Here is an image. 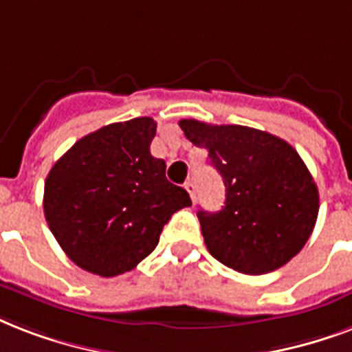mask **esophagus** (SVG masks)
Returning a JSON list of instances; mask_svg holds the SVG:
<instances>
[{"label": "esophagus", "instance_id": "obj_1", "mask_svg": "<svg viewBox=\"0 0 352 352\" xmlns=\"http://www.w3.org/2000/svg\"><path fill=\"white\" fill-rule=\"evenodd\" d=\"M185 189H187V192L190 195V198L195 200V198H196V185L192 184V182H187V184H185Z\"/></svg>", "mask_w": 352, "mask_h": 352}]
</instances>
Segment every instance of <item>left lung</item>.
Wrapping results in <instances>:
<instances>
[{"label":"left lung","mask_w":352,"mask_h":352,"mask_svg":"<svg viewBox=\"0 0 352 352\" xmlns=\"http://www.w3.org/2000/svg\"><path fill=\"white\" fill-rule=\"evenodd\" d=\"M179 126L192 145L207 148L226 185L220 211H198L209 253L248 275L268 274L296 257L314 230L320 195L294 146L241 124L182 119Z\"/></svg>","instance_id":"8db88e82"}]
</instances>
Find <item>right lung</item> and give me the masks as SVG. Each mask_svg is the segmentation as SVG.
<instances>
[{
	"mask_svg": "<svg viewBox=\"0 0 352 352\" xmlns=\"http://www.w3.org/2000/svg\"><path fill=\"white\" fill-rule=\"evenodd\" d=\"M156 121L138 117L84 135L54 163L43 189L49 230L73 263L116 277L135 268L160 242L163 226L189 192L170 184L151 154Z\"/></svg>",
	"mask_w": 352,
	"mask_h": 352,
	"instance_id": "obj_1",
	"label": "right lung"
}]
</instances>
